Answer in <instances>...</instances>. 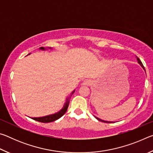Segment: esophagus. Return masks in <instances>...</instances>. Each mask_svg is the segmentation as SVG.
<instances>
[{
  "label": "esophagus",
  "instance_id": "esophagus-1",
  "mask_svg": "<svg viewBox=\"0 0 153 153\" xmlns=\"http://www.w3.org/2000/svg\"><path fill=\"white\" fill-rule=\"evenodd\" d=\"M90 84H91V82H90V80L89 79H85L82 83V84L84 85V86H88Z\"/></svg>",
  "mask_w": 153,
  "mask_h": 153
}]
</instances>
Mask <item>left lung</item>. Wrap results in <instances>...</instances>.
Masks as SVG:
<instances>
[{
	"label": "left lung",
	"mask_w": 153,
	"mask_h": 153,
	"mask_svg": "<svg viewBox=\"0 0 153 153\" xmlns=\"http://www.w3.org/2000/svg\"><path fill=\"white\" fill-rule=\"evenodd\" d=\"M136 58H137V61H138V63L140 64V66L142 67V68H143L144 69V67L143 66V64H142V62H141V61L140 60V59L138 58V57H137V56H136ZM94 117H95V116H94ZM96 118H97V120H99V121H102V122H105V123H113L112 122V121H104V120H100V119H99V118H98V117H95Z\"/></svg>",
	"instance_id": "8db88e82"
}]
</instances>
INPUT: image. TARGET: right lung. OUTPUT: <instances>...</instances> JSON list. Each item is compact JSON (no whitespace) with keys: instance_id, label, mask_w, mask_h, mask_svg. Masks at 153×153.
I'll list each match as a JSON object with an SVG mask.
<instances>
[{"instance_id":"add662e5","label":"right lung","mask_w":153,"mask_h":153,"mask_svg":"<svg viewBox=\"0 0 153 153\" xmlns=\"http://www.w3.org/2000/svg\"><path fill=\"white\" fill-rule=\"evenodd\" d=\"M48 48L52 49V48L48 47ZM40 50H42V51H45L46 49L44 47H40ZM30 55V54H29ZM75 92V90L73 92H71V96L74 94ZM71 96L69 97L68 98H67L66 102L63 105V107L61 108V110H60L59 112L56 113L55 114H52V115H46V116H44V117H32V119L36 121H39V122H42V123H49V122H53V121H55L56 120H58L60 117H61L65 113H66V111L67 110V108H68L69 106V98L71 97Z\"/></svg>"}]
</instances>
